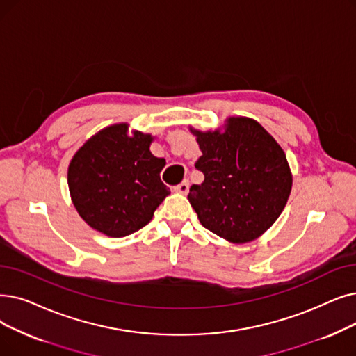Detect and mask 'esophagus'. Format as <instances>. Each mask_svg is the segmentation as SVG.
<instances>
[{
    "label": "esophagus",
    "mask_w": 356,
    "mask_h": 356,
    "mask_svg": "<svg viewBox=\"0 0 356 356\" xmlns=\"http://www.w3.org/2000/svg\"><path fill=\"white\" fill-rule=\"evenodd\" d=\"M175 191L181 193V195H186L189 192V180H183L180 184H177Z\"/></svg>",
    "instance_id": "1"
}]
</instances>
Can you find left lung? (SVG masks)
<instances>
[{
  "mask_svg": "<svg viewBox=\"0 0 356 356\" xmlns=\"http://www.w3.org/2000/svg\"><path fill=\"white\" fill-rule=\"evenodd\" d=\"M205 179L192 184L189 202L207 229L233 243L257 238L277 220L291 193L284 149L253 119L229 118L228 128L199 132Z\"/></svg>",
  "mask_w": 356,
  "mask_h": 356,
  "instance_id": "left-lung-1",
  "label": "left lung"
}]
</instances>
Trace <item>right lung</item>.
Segmentation results:
<instances>
[{"label": "right lung", "mask_w": 356, "mask_h": 356, "mask_svg": "<svg viewBox=\"0 0 356 356\" xmlns=\"http://www.w3.org/2000/svg\"><path fill=\"white\" fill-rule=\"evenodd\" d=\"M127 123L100 131L76 151L68 186L81 218L100 233L125 237L145 227L170 189L164 159L149 151L151 135L127 134Z\"/></svg>", "instance_id": "obj_1"}]
</instances>
